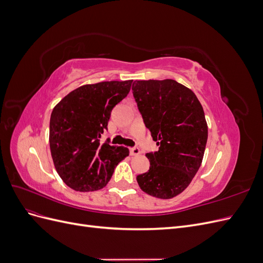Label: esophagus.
<instances>
[{
    "label": "esophagus",
    "mask_w": 263,
    "mask_h": 263,
    "mask_svg": "<svg viewBox=\"0 0 263 263\" xmlns=\"http://www.w3.org/2000/svg\"><path fill=\"white\" fill-rule=\"evenodd\" d=\"M129 153L132 156H138L140 155V149L138 147H132L129 149Z\"/></svg>",
    "instance_id": "obj_1"
}]
</instances>
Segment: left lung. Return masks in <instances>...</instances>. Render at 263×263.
<instances>
[{"mask_svg": "<svg viewBox=\"0 0 263 263\" xmlns=\"http://www.w3.org/2000/svg\"><path fill=\"white\" fill-rule=\"evenodd\" d=\"M133 95L159 150L149 153L150 166L137 176L140 189L158 198L184 191L198 171L208 142V124L196 95L179 82L135 81Z\"/></svg>", "mask_w": 263, "mask_h": 263, "instance_id": "8db88e82", "label": "left lung"}]
</instances>
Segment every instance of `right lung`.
<instances>
[{
    "mask_svg": "<svg viewBox=\"0 0 263 263\" xmlns=\"http://www.w3.org/2000/svg\"><path fill=\"white\" fill-rule=\"evenodd\" d=\"M133 80L82 85L52 109L49 145L54 168L66 184L79 192L104 187L115 166L129 155L126 147L101 144L110 112L128 94Z\"/></svg>",
    "mask_w": 263,
    "mask_h": 263,
    "instance_id": "add662e5",
    "label": "right lung"
}]
</instances>
